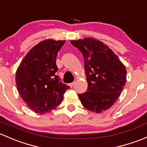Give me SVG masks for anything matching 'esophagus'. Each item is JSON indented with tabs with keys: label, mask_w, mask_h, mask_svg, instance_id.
<instances>
[{
	"label": "esophagus",
	"mask_w": 147,
	"mask_h": 147,
	"mask_svg": "<svg viewBox=\"0 0 147 147\" xmlns=\"http://www.w3.org/2000/svg\"><path fill=\"white\" fill-rule=\"evenodd\" d=\"M74 84H75V82H73V83H71V84H69V86H70V87H73Z\"/></svg>",
	"instance_id": "1"
}]
</instances>
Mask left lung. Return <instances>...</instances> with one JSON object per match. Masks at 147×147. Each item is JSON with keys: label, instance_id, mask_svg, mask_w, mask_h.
Returning <instances> with one entry per match:
<instances>
[{"label": "left lung", "instance_id": "1", "mask_svg": "<svg viewBox=\"0 0 147 147\" xmlns=\"http://www.w3.org/2000/svg\"><path fill=\"white\" fill-rule=\"evenodd\" d=\"M71 43L82 52L84 59L88 90L78 94L81 104L96 113L108 110L125 87L126 67L107 45L97 39L71 40Z\"/></svg>", "mask_w": 147, "mask_h": 147}]
</instances>
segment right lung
Wrapping results in <instances>:
<instances>
[{"instance_id":"1","label":"right lung","mask_w":147,"mask_h":147,"mask_svg":"<svg viewBox=\"0 0 147 147\" xmlns=\"http://www.w3.org/2000/svg\"><path fill=\"white\" fill-rule=\"evenodd\" d=\"M65 40L47 39L33 47L16 73L18 91L27 105L42 115L61 104L69 86L59 82L56 60Z\"/></svg>"}]
</instances>
